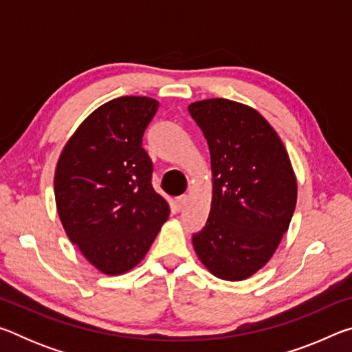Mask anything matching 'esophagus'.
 Returning a JSON list of instances; mask_svg holds the SVG:
<instances>
[{
    "label": "esophagus",
    "mask_w": 352,
    "mask_h": 352,
    "mask_svg": "<svg viewBox=\"0 0 352 352\" xmlns=\"http://www.w3.org/2000/svg\"><path fill=\"white\" fill-rule=\"evenodd\" d=\"M186 200H188L186 195H180V197H177L174 200V210L180 212L183 208H184V205H186Z\"/></svg>",
    "instance_id": "34e87169"
}]
</instances>
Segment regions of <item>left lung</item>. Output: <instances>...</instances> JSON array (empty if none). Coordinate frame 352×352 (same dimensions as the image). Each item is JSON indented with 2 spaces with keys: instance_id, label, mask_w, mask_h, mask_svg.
I'll use <instances>...</instances> for the list:
<instances>
[{
  "instance_id": "left-lung-1",
  "label": "left lung",
  "mask_w": 352,
  "mask_h": 352,
  "mask_svg": "<svg viewBox=\"0 0 352 352\" xmlns=\"http://www.w3.org/2000/svg\"><path fill=\"white\" fill-rule=\"evenodd\" d=\"M188 110L208 141L212 170L211 211L192 245L214 276L242 281L270 261L289 230L295 172L278 133L252 107L217 98Z\"/></svg>"
}]
</instances>
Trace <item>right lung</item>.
<instances>
[{
  "mask_svg": "<svg viewBox=\"0 0 352 352\" xmlns=\"http://www.w3.org/2000/svg\"><path fill=\"white\" fill-rule=\"evenodd\" d=\"M158 100L122 96L100 105L57 162V212L69 241L105 275H121L147 254L169 205L152 186L142 135Z\"/></svg>",
  "mask_w": 352,
  "mask_h": 352,
  "instance_id": "obj_1",
  "label": "right lung"
}]
</instances>
